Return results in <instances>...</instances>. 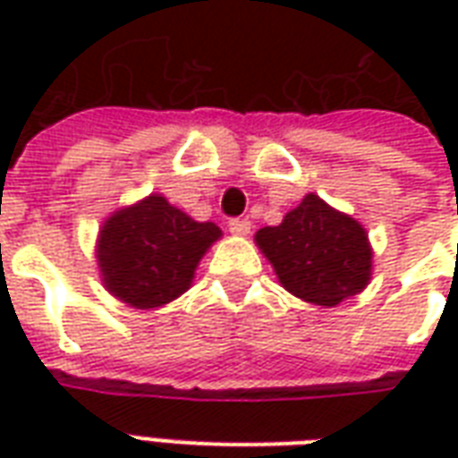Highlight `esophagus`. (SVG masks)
<instances>
[{
  "mask_svg": "<svg viewBox=\"0 0 458 458\" xmlns=\"http://www.w3.org/2000/svg\"><path fill=\"white\" fill-rule=\"evenodd\" d=\"M228 228L233 235H248L250 233V220L248 218H230Z\"/></svg>",
  "mask_w": 458,
  "mask_h": 458,
  "instance_id": "34e87169",
  "label": "esophagus"
}]
</instances>
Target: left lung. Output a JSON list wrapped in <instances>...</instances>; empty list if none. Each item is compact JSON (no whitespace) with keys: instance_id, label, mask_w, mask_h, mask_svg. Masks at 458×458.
I'll return each instance as SVG.
<instances>
[{"instance_id":"left-lung-1","label":"left lung","mask_w":458,"mask_h":458,"mask_svg":"<svg viewBox=\"0 0 458 458\" xmlns=\"http://www.w3.org/2000/svg\"><path fill=\"white\" fill-rule=\"evenodd\" d=\"M255 242L282 287L309 304L336 307L370 282L373 250L365 228L314 193H307L279 225L258 230Z\"/></svg>"}]
</instances>
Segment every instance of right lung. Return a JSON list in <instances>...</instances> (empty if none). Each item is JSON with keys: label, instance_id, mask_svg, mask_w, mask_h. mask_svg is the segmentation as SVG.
<instances>
[{"label": "right lung", "instance_id": "obj_1", "mask_svg": "<svg viewBox=\"0 0 458 458\" xmlns=\"http://www.w3.org/2000/svg\"><path fill=\"white\" fill-rule=\"evenodd\" d=\"M220 235L216 223L193 220L159 193L114 210L98 238L105 289L134 309L164 307L191 287Z\"/></svg>", "mask_w": 458, "mask_h": 458}]
</instances>
